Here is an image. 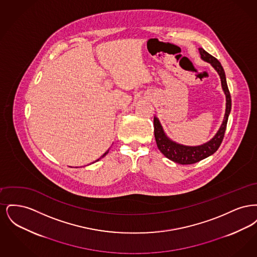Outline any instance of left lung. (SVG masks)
<instances>
[{"instance_id":"1","label":"left lung","mask_w":257,"mask_h":257,"mask_svg":"<svg viewBox=\"0 0 257 257\" xmlns=\"http://www.w3.org/2000/svg\"><path fill=\"white\" fill-rule=\"evenodd\" d=\"M199 54L200 58L204 61L209 62L215 70L220 75V82H221V87L223 89V92L226 98V107H225V113L222 123L220 125L219 131L215 135L209 142L197 147H187L180 144H177L166 135L164 132V129L160 123L159 119L154 116V135L157 147L159 148L160 151L168 158L177 164L180 165H191L195 164L201 160L205 159L210 155L214 154L218 148L220 147V144L223 140L226 124L228 120V116L231 110V96L230 92L228 90V86L226 84V78L224 70L220 64V61H218L215 57L211 56L203 48H199Z\"/></svg>"}]
</instances>
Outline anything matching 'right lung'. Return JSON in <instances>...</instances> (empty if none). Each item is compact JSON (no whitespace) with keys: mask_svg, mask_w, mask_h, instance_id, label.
<instances>
[{"mask_svg":"<svg viewBox=\"0 0 257 257\" xmlns=\"http://www.w3.org/2000/svg\"><path fill=\"white\" fill-rule=\"evenodd\" d=\"M108 152H109V150H107V151H106V152H105V153H104V154H103V155H102V156H101V157H100V158H99V159L96 160V161H95V162H97V161H99V160L101 159V158H103V157H104V156H106V155H107V154H108ZM93 163H94V162H93Z\"/></svg>","mask_w":257,"mask_h":257,"instance_id":"right-lung-1","label":"right lung"}]
</instances>
